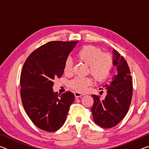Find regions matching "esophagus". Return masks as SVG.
<instances>
[{
    "mask_svg": "<svg viewBox=\"0 0 149 149\" xmlns=\"http://www.w3.org/2000/svg\"><path fill=\"white\" fill-rule=\"evenodd\" d=\"M74 95H75V97H76V98H79V97H82V96H84V95L81 94V93H79V92H75L74 93Z\"/></svg>",
    "mask_w": 149,
    "mask_h": 149,
    "instance_id": "esophagus-1",
    "label": "esophagus"
}]
</instances>
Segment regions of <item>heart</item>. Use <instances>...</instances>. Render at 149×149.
<instances>
[{
    "label": "heart",
    "instance_id": "obj_1",
    "mask_svg": "<svg viewBox=\"0 0 149 149\" xmlns=\"http://www.w3.org/2000/svg\"><path fill=\"white\" fill-rule=\"evenodd\" d=\"M77 56L80 60L89 65L90 73L96 79L103 80L110 74L113 65V60L110 54L102 53L98 48L88 45L81 49ZM64 71L66 74L72 72V61L70 58H68L65 61ZM92 83V79L89 77H76L69 84L72 89L78 92H83Z\"/></svg>",
    "mask_w": 149,
    "mask_h": 149
}]
</instances>
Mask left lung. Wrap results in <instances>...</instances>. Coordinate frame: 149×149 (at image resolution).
Returning <instances> with one entry per match:
<instances>
[{"instance_id":"left-lung-1","label":"left lung","mask_w":149,"mask_h":149,"mask_svg":"<svg viewBox=\"0 0 149 149\" xmlns=\"http://www.w3.org/2000/svg\"><path fill=\"white\" fill-rule=\"evenodd\" d=\"M112 54L113 65L116 68V72L110 82L103 86L107 95L102 100L99 96L92 95L93 120L103 128L114 127L124 118L132 98V77L127 63L116 50L113 49Z\"/></svg>"}]
</instances>
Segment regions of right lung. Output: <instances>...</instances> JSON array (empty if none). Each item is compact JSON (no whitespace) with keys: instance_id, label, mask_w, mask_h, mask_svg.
<instances>
[{"instance_id":"right-lung-1","label":"right lung","mask_w":149,"mask_h":149,"mask_svg":"<svg viewBox=\"0 0 149 149\" xmlns=\"http://www.w3.org/2000/svg\"><path fill=\"white\" fill-rule=\"evenodd\" d=\"M77 41H51L34 50L25 62L20 76L21 98L27 116L42 130L55 132L66 119L74 95L54 92V78L64 73V64Z\"/></svg>"}]
</instances>
